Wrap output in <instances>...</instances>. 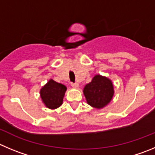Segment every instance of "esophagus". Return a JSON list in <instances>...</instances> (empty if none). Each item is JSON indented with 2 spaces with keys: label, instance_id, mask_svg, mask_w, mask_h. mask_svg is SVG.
Instances as JSON below:
<instances>
[{
  "label": "esophagus",
  "instance_id": "esophagus-1",
  "mask_svg": "<svg viewBox=\"0 0 155 155\" xmlns=\"http://www.w3.org/2000/svg\"><path fill=\"white\" fill-rule=\"evenodd\" d=\"M71 87H74V88H78L79 87V84L78 83H74V84L72 83L71 84Z\"/></svg>",
  "mask_w": 155,
  "mask_h": 155
}]
</instances>
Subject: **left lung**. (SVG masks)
<instances>
[{
  "label": "left lung",
  "instance_id": "left-lung-1",
  "mask_svg": "<svg viewBox=\"0 0 155 155\" xmlns=\"http://www.w3.org/2000/svg\"><path fill=\"white\" fill-rule=\"evenodd\" d=\"M87 103L94 108L101 110L107 107L113 100L114 86L109 78L96 74L83 90Z\"/></svg>",
  "mask_w": 155,
  "mask_h": 155
}]
</instances>
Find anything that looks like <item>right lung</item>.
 Instances as JSON below:
<instances>
[{"mask_svg":"<svg viewBox=\"0 0 155 155\" xmlns=\"http://www.w3.org/2000/svg\"><path fill=\"white\" fill-rule=\"evenodd\" d=\"M67 87L62 84L50 79L40 89L41 100L45 107L50 110H55L62 105Z\"/></svg>","mask_w":155,"mask_h":155,"instance_id":"add662e5","label":"right lung"}]
</instances>
